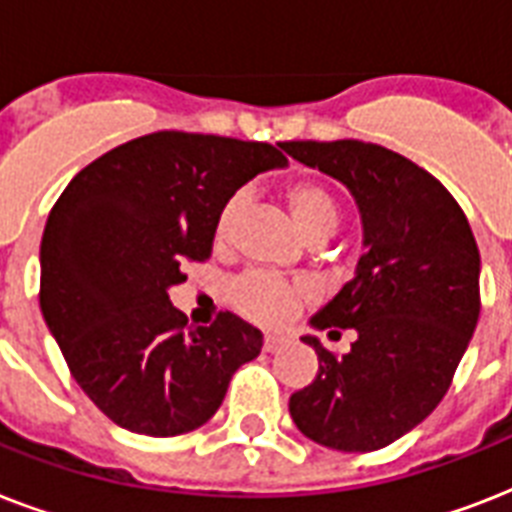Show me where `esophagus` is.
I'll list each match as a JSON object with an SVG mask.
<instances>
[{"mask_svg": "<svg viewBox=\"0 0 512 512\" xmlns=\"http://www.w3.org/2000/svg\"><path fill=\"white\" fill-rule=\"evenodd\" d=\"M289 337L287 335H265L263 337V350L265 353H276L281 345H287Z\"/></svg>", "mask_w": 512, "mask_h": 512, "instance_id": "1", "label": "esophagus"}]
</instances>
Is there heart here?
Masks as SVG:
<instances>
[{
	"label": "heart",
	"instance_id": "b5f03b06",
	"mask_svg": "<svg viewBox=\"0 0 512 512\" xmlns=\"http://www.w3.org/2000/svg\"><path fill=\"white\" fill-rule=\"evenodd\" d=\"M287 204L292 217H295V225L311 244H321V241L332 239L337 228H340V204L332 196V191L324 188L321 183H313V180L295 183L287 191ZM241 209H244V196L241 193L225 201L215 223L217 244H228L231 241ZM308 295H311V289L305 287V284H292V281H284L279 276L260 271L244 273L228 289V300H231L233 308L241 316H247L249 321L263 324V327H279V324H284Z\"/></svg>",
	"mask_w": 512,
	"mask_h": 512
}]
</instances>
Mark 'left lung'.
Returning a JSON list of instances; mask_svg holds the SVG:
<instances>
[{"mask_svg":"<svg viewBox=\"0 0 512 512\" xmlns=\"http://www.w3.org/2000/svg\"><path fill=\"white\" fill-rule=\"evenodd\" d=\"M279 146L345 185L364 231L353 279L311 316L313 329H353L356 340L337 358L319 337H300L319 374L292 393L289 414L316 444L374 452L446 396L481 313V255L452 193L401 154L361 140Z\"/></svg>","mask_w":512,"mask_h":512,"instance_id":"1","label":"left lung"}]
</instances>
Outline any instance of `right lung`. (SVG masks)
<instances>
[{"label":"right lung","mask_w":512,"mask_h":512,"mask_svg":"<svg viewBox=\"0 0 512 512\" xmlns=\"http://www.w3.org/2000/svg\"><path fill=\"white\" fill-rule=\"evenodd\" d=\"M268 143L154 132L108 151L66 185L44 225L39 305L68 369L119 428L180 436L217 412L263 332L233 313L188 327L170 300L185 260H207L220 209L260 172Z\"/></svg>","instance_id":"add662e5"}]
</instances>
